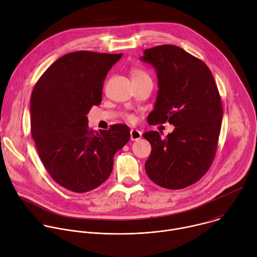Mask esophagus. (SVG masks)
<instances>
[{"label":"esophagus","instance_id":"34e87169","mask_svg":"<svg viewBox=\"0 0 257 257\" xmlns=\"http://www.w3.org/2000/svg\"><path fill=\"white\" fill-rule=\"evenodd\" d=\"M142 137V133L137 129H132L130 131V138L132 141H137Z\"/></svg>","mask_w":257,"mask_h":257}]
</instances>
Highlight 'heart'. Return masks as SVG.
<instances>
[{"instance_id":"b5f03b06","label":"heart","mask_w":257,"mask_h":257,"mask_svg":"<svg viewBox=\"0 0 257 257\" xmlns=\"http://www.w3.org/2000/svg\"><path fill=\"white\" fill-rule=\"evenodd\" d=\"M131 76H132V80L135 81V80H143V79H151L149 77V75L141 68H132L131 69ZM126 119L128 121H133L134 120V116L131 115V114H127L126 116Z\"/></svg>"}]
</instances>
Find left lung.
<instances>
[{
	"label": "left lung",
	"instance_id": "left-lung-1",
	"mask_svg": "<svg viewBox=\"0 0 257 257\" xmlns=\"http://www.w3.org/2000/svg\"><path fill=\"white\" fill-rule=\"evenodd\" d=\"M141 60L154 66L159 88L148 123L175 126L164 139L157 131L143 134L151 144L146 174L161 188L185 189L204 177L216 155L223 118L218 88L207 64L179 46L145 49Z\"/></svg>",
	"mask_w": 257,
	"mask_h": 257
}]
</instances>
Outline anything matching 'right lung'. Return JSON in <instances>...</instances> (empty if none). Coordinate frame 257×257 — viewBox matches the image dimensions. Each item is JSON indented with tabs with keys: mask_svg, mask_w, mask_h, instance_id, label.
<instances>
[{
	"mask_svg": "<svg viewBox=\"0 0 257 257\" xmlns=\"http://www.w3.org/2000/svg\"><path fill=\"white\" fill-rule=\"evenodd\" d=\"M122 53H67L54 61L32 91L31 133L40 159L55 183L85 193L111 175L115 153L130 140L124 124L95 132L87 114L102 102L105 77Z\"/></svg>",
	"mask_w": 257,
	"mask_h": 257,
	"instance_id": "add662e5",
	"label": "right lung"
}]
</instances>
